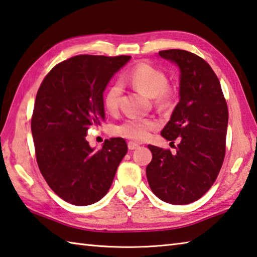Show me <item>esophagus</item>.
Listing matches in <instances>:
<instances>
[{
  "label": "esophagus",
  "mask_w": 257,
  "mask_h": 257,
  "mask_svg": "<svg viewBox=\"0 0 257 257\" xmlns=\"http://www.w3.org/2000/svg\"><path fill=\"white\" fill-rule=\"evenodd\" d=\"M127 147H128L130 150H135V149H138V148L140 147V144H139V143H135V142H133V141H130V142L127 143Z\"/></svg>",
  "instance_id": "34e87169"
}]
</instances>
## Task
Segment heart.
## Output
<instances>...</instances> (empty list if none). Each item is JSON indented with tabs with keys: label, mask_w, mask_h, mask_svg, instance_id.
Here are the masks:
<instances>
[{
	"label": "heart",
	"mask_w": 257,
	"mask_h": 257,
	"mask_svg": "<svg viewBox=\"0 0 257 257\" xmlns=\"http://www.w3.org/2000/svg\"><path fill=\"white\" fill-rule=\"evenodd\" d=\"M124 81L135 88L143 91L150 97H153L154 104L159 108H170L173 103V90L168 86V77L162 69L148 62H141L132 67L124 76ZM123 95V87L120 83H113L104 95V106L109 113H115L119 107ZM159 127L156 118L133 117L124 120L115 127L116 135L134 141H144L152 131Z\"/></svg>",
	"instance_id": "b5f03b06"
}]
</instances>
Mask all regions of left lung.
I'll return each instance as SVG.
<instances>
[{
	"instance_id": "left-lung-1",
	"label": "left lung",
	"mask_w": 257,
	"mask_h": 257,
	"mask_svg": "<svg viewBox=\"0 0 257 257\" xmlns=\"http://www.w3.org/2000/svg\"><path fill=\"white\" fill-rule=\"evenodd\" d=\"M180 69V100L161 131L168 141H179L176 153L148 145L150 188L160 199L187 205L199 199L218 177L226 151L228 108L218 77L195 53L180 49L159 51Z\"/></svg>"
}]
</instances>
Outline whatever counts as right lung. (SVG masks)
<instances>
[{"label":"right lung","instance_id":"right-lung-1","mask_svg":"<svg viewBox=\"0 0 257 257\" xmlns=\"http://www.w3.org/2000/svg\"><path fill=\"white\" fill-rule=\"evenodd\" d=\"M130 56L79 55L56 65L39 87L31 118L40 172L61 199L76 206L100 200L127 152L122 138L89 147L90 126L105 119L103 93Z\"/></svg>","mask_w":257,"mask_h":257}]
</instances>
